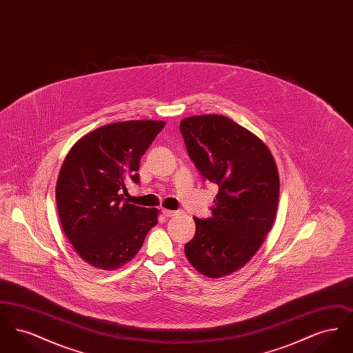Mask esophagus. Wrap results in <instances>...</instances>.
Listing matches in <instances>:
<instances>
[{
	"mask_svg": "<svg viewBox=\"0 0 353 353\" xmlns=\"http://www.w3.org/2000/svg\"><path fill=\"white\" fill-rule=\"evenodd\" d=\"M161 212H163V214H164L165 217H173V216H176V214H177V212H174V210H169V209H163Z\"/></svg>",
	"mask_w": 353,
	"mask_h": 353,
	"instance_id": "obj_1",
	"label": "esophagus"
}]
</instances>
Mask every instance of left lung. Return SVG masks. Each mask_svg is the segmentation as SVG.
<instances>
[{
  "mask_svg": "<svg viewBox=\"0 0 353 353\" xmlns=\"http://www.w3.org/2000/svg\"><path fill=\"white\" fill-rule=\"evenodd\" d=\"M180 131L203 179L219 188L212 217L194 219L185 255L200 274L217 279L242 269L266 239L278 209V167L258 136L226 117H189Z\"/></svg>",
  "mask_w": 353,
  "mask_h": 353,
  "instance_id": "obj_1",
  "label": "left lung"
}]
</instances>
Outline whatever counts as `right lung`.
<instances>
[{"instance_id":"right-lung-1","label":"right lung","mask_w":353,"mask_h":353,"mask_svg":"<svg viewBox=\"0 0 353 353\" xmlns=\"http://www.w3.org/2000/svg\"><path fill=\"white\" fill-rule=\"evenodd\" d=\"M165 121L128 120L81 137L61 167L55 200L62 229L77 254L97 269L118 270L141 249L159 209L128 203L140 159Z\"/></svg>"}]
</instances>
